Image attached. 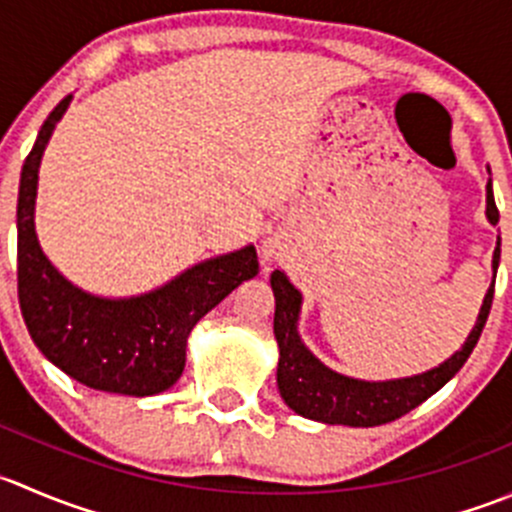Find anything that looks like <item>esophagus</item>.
I'll return each mask as SVG.
<instances>
[{
    "mask_svg": "<svg viewBox=\"0 0 512 512\" xmlns=\"http://www.w3.org/2000/svg\"><path fill=\"white\" fill-rule=\"evenodd\" d=\"M265 255L267 257H275V250H272V247H270V250H265Z\"/></svg>",
    "mask_w": 512,
    "mask_h": 512,
    "instance_id": "esophagus-1",
    "label": "esophagus"
}]
</instances>
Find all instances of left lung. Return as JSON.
I'll use <instances>...</instances> for the list:
<instances>
[{
  "instance_id": "left-lung-1",
  "label": "left lung",
  "mask_w": 512,
  "mask_h": 512,
  "mask_svg": "<svg viewBox=\"0 0 512 512\" xmlns=\"http://www.w3.org/2000/svg\"><path fill=\"white\" fill-rule=\"evenodd\" d=\"M488 220L498 225L500 212L495 207L493 187L488 182ZM500 262V237L493 255V270L498 272ZM272 292H275V340L280 345V362H277V388L282 400L302 418L320 420L330 425H352V428H372L403 418L405 413L418 408L420 403L438 393L445 382L465 365L473 347L478 345L480 332L490 315L495 295V277L480 307L478 322L468 335L463 350L455 352L450 360L423 375L405 377V380L365 382L352 377L337 375L330 367L322 365L297 335V312H300V292L290 285L285 272L275 270L270 275Z\"/></svg>"
}]
</instances>
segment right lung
<instances>
[{
  "instance_id": "add662e5",
  "label": "right lung",
  "mask_w": 512,
  "mask_h": 512,
  "mask_svg": "<svg viewBox=\"0 0 512 512\" xmlns=\"http://www.w3.org/2000/svg\"><path fill=\"white\" fill-rule=\"evenodd\" d=\"M72 94L44 119L27 155L17 202V292L24 325L49 362L87 388L119 395H157L185 370L192 327L242 280L260 270L255 247L195 265L170 285L130 300H102L69 285L39 250L34 197L42 152Z\"/></svg>"
}]
</instances>
